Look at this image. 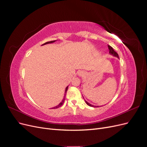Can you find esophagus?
Wrapping results in <instances>:
<instances>
[{
    "label": "esophagus",
    "mask_w": 147,
    "mask_h": 147,
    "mask_svg": "<svg viewBox=\"0 0 147 147\" xmlns=\"http://www.w3.org/2000/svg\"><path fill=\"white\" fill-rule=\"evenodd\" d=\"M77 74L79 77H84L85 75V72L83 70H80Z\"/></svg>",
    "instance_id": "1"
}]
</instances>
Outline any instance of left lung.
<instances>
[{
  "mask_svg": "<svg viewBox=\"0 0 147 147\" xmlns=\"http://www.w3.org/2000/svg\"><path fill=\"white\" fill-rule=\"evenodd\" d=\"M108 47H109V53H110V54L111 55H112V56H114V57H118V58L119 59V56H118V53L113 50V48L112 47H110V46H109V45H108ZM83 98H84V97H83ZM85 100V102L86 103V104H87L88 105H89V106L92 107H99V106L93 105H92V104L89 103V102H88L86 100Z\"/></svg>",
  "mask_w": 147,
  "mask_h": 147,
  "instance_id": "8db88e82",
  "label": "left lung"
}]
</instances>
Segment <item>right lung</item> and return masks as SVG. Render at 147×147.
Returning <instances> with one entry per match:
<instances>
[{"label": "right lung", "instance_id": "right-lung-1", "mask_svg": "<svg viewBox=\"0 0 147 147\" xmlns=\"http://www.w3.org/2000/svg\"><path fill=\"white\" fill-rule=\"evenodd\" d=\"M56 40H53V41H50V42H46V43H45L44 44H43L42 45H47V44H48V43H54V42H55ZM67 89H68V86H67L66 88H65V92H64V98H63V99L62 100V101L60 102V103L57 105H56V106H55V107H53V108H51L50 109H57V108H59V107H61L62 105L63 104V103H64V100H65V95H66V93H67Z\"/></svg>", "mask_w": 147, "mask_h": 147}]
</instances>
